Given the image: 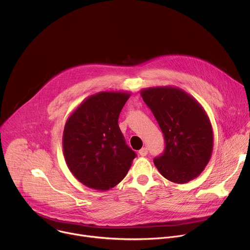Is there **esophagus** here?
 I'll use <instances>...</instances> for the list:
<instances>
[{"label":"esophagus","mask_w":250,"mask_h":250,"mask_svg":"<svg viewBox=\"0 0 250 250\" xmlns=\"http://www.w3.org/2000/svg\"><path fill=\"white\" fill-rule=\"evenodd\" d=\"M139 155L140 156H146L147 155V153H148V151H147V148L146 147H142L140 150H139Z\"/></svg>","instance_id":"obj_1"}]
</instances>
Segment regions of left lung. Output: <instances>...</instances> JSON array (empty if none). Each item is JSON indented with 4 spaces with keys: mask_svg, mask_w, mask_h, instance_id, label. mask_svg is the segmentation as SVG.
<instances>
[{
    "mask_svg": "<svg viewBox=\"0 0 250 250\" xmlns=\"http://www.w3.org/2000/svg\"><path fill=\"white\" fill-rule=\"evenodd\" d=\"M165 139L162 155L153 162L167 180L187 183L208 163L213 146L212 127L203 106L189 94L171 86L141 90Z\"/></svg>",
    "mask_w": 250,
    "mask_h": 250,
    "instance_id": "1",
    "label": "left lung"
}]
</instances>
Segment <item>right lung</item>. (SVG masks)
I'll list each match as a JSON object with an SVG mask.
<instances>
[{"mask_svg":"<svg viewBox=\"0 0 250 250\" xmlns=\"http://www.w3.org/2000/svg\"><path fill=\"white\" fill-rule=\"evenodd\" d=\"M129 97V93L114 91L92 95L66 121L62 138L66 164L89 188L106 191L118 185L136 156L118 123Z\"/></svg>","mask_w":250,"mask_h":250,"instance_id":"1","label":"right lung"}]
</instances>
